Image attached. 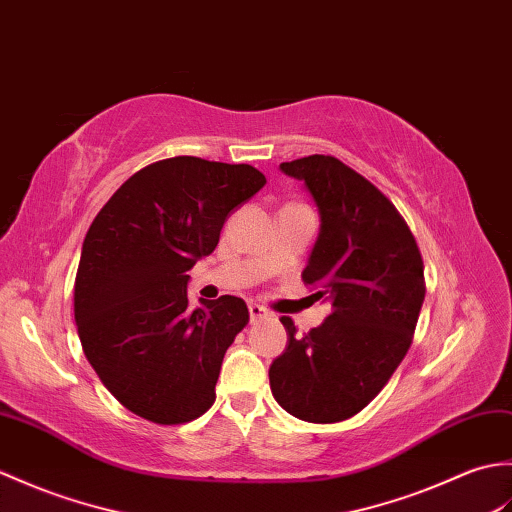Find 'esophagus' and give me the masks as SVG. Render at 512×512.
Returning <instances> with one entry per match:
<instances>
[{"instance_id":"esophagus-1","label":"esophagus","mask_w":512,"mask_h":512,"mask_svg":"<svg viewBox=\"0 0 512 512\" xmlns=\"http://www.w3.org/2000/svg\"><path fill=\"white\" fill-rule=\"evenodd\" d=\"M265 317H269V311L265 309V306H260L256 302H249V320L258 322V320H265Z\"/></svg>"}]
</instances>
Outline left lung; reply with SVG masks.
<instances>
[{
  "label": "left lung",
  "instance_id": "1",
  "mask_svg": "<svg viewBox=\"0 0 512 512\" xmlns=\"http://www.w3.org/2000/svg\"><path fill=\"white\" fill-rule=\"evenodd\" d=\"M280 170L304 181L320 212L302 280L331 313L304 335L282 317L287 348L269 368L271 394L295 418L339 423L383 390L410 350L425 300L423 258L394 203L337 157H300Z\"/></svg>",
  "mask_w": 512,
  "mask_h": 512
}]
</instances>
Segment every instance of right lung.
Listing matches in <instances>:
<instances>
[{
	"mask_svg": "<svg viewBox=\"0 0 512 512\" xmlns=\"http://www.w3.org/2000/svg\"><path fill=\"white\" fill-rule=\"evenodd\" d=\"M267 184L249 164L179 155L131 175L96 214L74 282L87 361L151 423L206 414L225 350L249 322L234 295L190 309L188 271L219 243L234 208Z\"/></svg>",
	"mask_w": 512,
	"mask_h": 512,
	"instance_id": "1",
	"label": "right lung"
}]
</instances>
